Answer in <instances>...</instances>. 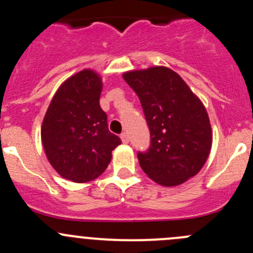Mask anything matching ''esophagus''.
<instances>
[{
    "label": "esophagus",
    "instance_id": "esophagus-1",
    "mask_svg": "<svg viewBox=\"0 0 253 253\" xmlns=\"http://www.w3.org/2000/svg\"><path fill=\"white\" fill-rule=\"evenodd\" d=\"M120 138H121V141H122V143H125V144H127V143L129 142V137H128V134L127 133H122L121 136H120Z\"/></svg>",
    "mask_w": 253,
    "mask_h": 253
}]
</instances>
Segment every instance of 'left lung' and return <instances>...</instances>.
I'll list each match as a JSON object with an SVG mask.
<instances>
[{
    "label": "left lung",
    "mask_w": 253,
    "mask_h": 253,
    "mask_svg": "<svg viewBox=\"0 0 253 253\" xmlns=\"http://www.w3.org/2000/svg\"><path fill=\"white\" fill-rule=\"evenodd\" d=\"M141 100L150 129V148L138 153L142 170L165 187L197 175L211 149L213 133L201 99L165 66L122 75Z\"/></svg>",
    "instance_id": "left-lung-1"
}]
</instances>
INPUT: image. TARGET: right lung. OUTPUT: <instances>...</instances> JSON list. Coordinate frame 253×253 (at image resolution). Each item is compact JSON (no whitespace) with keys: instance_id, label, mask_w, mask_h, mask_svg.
I'll use <instances>...</instances> for the list:
<instances>
[{"instance_id":"right-lung-1","label":"right lung","mask_w":253,"mask_h":253,"mask_svg":"<svg viewBox=\"0 0 253 253\" xmlns=\"http://www.w3.org/2000/svg\"><path fill=\"white\" fill-rule=\"evenodd\" d=\"M103 79L84 68L56 90L42 124V142L51 167L77 183L95 180L106 170L121 139L108 128L100 108Z\"/></svg>"}]
</instances>
